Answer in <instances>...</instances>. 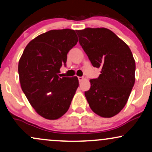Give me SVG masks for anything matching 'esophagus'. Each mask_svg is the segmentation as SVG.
<instances>
[{
  "mask_svg": "<svg viewBox=\"0 0 152 152\" xmlns=\"http://www.w3.org/2000/svg\"><path fill=\"white\" fill-rule=\"evenodd\" d=\"M78 81L81 82L83 80V77H81V76H79V77H78Z\"/></svg>",
  "mask_w": 152,
  "mask_h": 152,
  "instance_id": "1",
  "label": "esophagus"
}]
</instances>
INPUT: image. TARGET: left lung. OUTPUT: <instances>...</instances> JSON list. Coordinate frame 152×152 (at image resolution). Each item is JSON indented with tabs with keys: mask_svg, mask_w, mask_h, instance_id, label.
I'll return each instance as SVG.
<instances>
[{
	"mask_svg": "<svg viewBox=\"0 0 152 152\" xmlns=\"http://www.w3.org/2000/svg\"><path fill=\"white\" fill-rule=\"evenodd\" d=\"M79 43L94 67L101 69L99 78L91 79L85 91L95 114L104 118L118 114L126 105L135 83V60L129 47L106 28L76 30Z\"/></svg>",
	"mask_w": 152,
	"mask_h": 152,
	"instance_id": "obj_1",
	"label": "left lung"
}]
</instances>
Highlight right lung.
Listing matches in <instances>:
<instances>
[{
	"label": "right lung",
	"instance_id": "right-lung-1",
	"mask_svg": "<svg viewBox=\"0 0 152 152\" xmlns=\"http://www.w3.org/2000/svg\"><path fill=\"white\" fill-rule=\"evenodd\" d=\"M78 42L74 30H51L28 43L18 62L19 80L26 98L38 114L49 120L67 112L78 87L74 77H59L67 53Z\"/></svg>",
	"mask_w": 152,
	"mask_h": 152
}]
</instances>
